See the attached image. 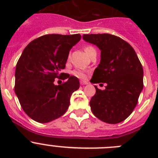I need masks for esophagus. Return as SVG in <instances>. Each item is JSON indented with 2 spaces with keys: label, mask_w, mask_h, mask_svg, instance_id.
<instances>
[{
  "label": "esophagus",
  "mask_w": 158,
  "mask_h": 158,
  "mask_svg": "<svg viewBox=\"0 0 158 158\" xmlns=\"http://www.w3.org/2000/svg\"><path fill=\"white\" fill-rule=\"evenodd\" d=\"M80 83L81 85H88V84H89V82H88L87 81H81Z\"/></svg>",
  "instance_id": "obj_1"
}]
</instances>
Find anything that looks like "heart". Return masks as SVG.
<instances>
[{
  "label": "heart",
  "instance_id": "heart-1",
  "mask_svg": "<svg viewBox=\"0 0 158 158\" xmlns=\"http://www.w3.org/2000/svg\"><path fill=\"white\" fill-rule=\"evenodd\" d=\"M84 50H85V52L89 57H90V55H91L92 54L96 52V49H95L93 47H92V46H86V47H85ZM73 73L74 76L77 77L79 78H85L86 77L85 72L83 70H81V69H77V70H74L73 72Z\"/></svg>",
  "mask_w": 158,
  "mask_h": 158
}]
</instances>
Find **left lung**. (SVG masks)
Segmentation results:
<instances>
[{
	"instance_id": "left-lung-1",
	"label": "left lung",
	"mask_w": 158,
	"mask_h": 158,
	"mask_svg": "<svg viewBox=\"0 0 158 158\" xmlns=\"http://www.w3.org/2000/svg\"><path fill=\"white\" fill-rule=\"evenodd\" d=\"M83 40L100 50V62L90 81L107 84L104 90L95 85L89 102L93 115L103 122L125 120L136 107L143 89V69L133 47L110 34L84 35Z\"/></svg>"
}]
</instances>
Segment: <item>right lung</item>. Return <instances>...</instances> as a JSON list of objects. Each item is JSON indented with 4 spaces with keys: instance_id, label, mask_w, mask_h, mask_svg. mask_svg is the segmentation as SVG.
Instances as JSON below:
<instances>
[{
    "instance_id": "add662e5",
    "label": "right lung",
    "mask_w": 158,
    "mask_h": 158,
    "mask_svg": "<svg viewBox=\"0 0 158 158\" xmlns=\"http://www.w3.org/2000/svg\"><path fill=\"white\" fill-rule=\"evenodd\" d=\"M81 35H45L31 42L18 60L15 72V93L24 112L45 123L65 114L72 93L80 87L78 78L65 73V83L55 85L62 76L69 51Z\"/></svg>"
}]
</instances>
